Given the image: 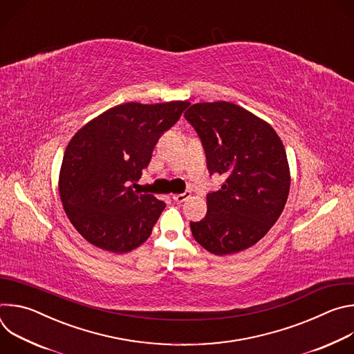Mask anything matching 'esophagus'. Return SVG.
I'll use <instances>...</instances> for the list:
<instances>
[{
  "label": "esophagus",
  "mask_w": 354,
  "mask_h": 354,
  "mask_svg": "<svg viewBox=\"0 0 354 354\" xmlns=\"http://www.w3.org/2000/svg\"><path fill=\"white\" fill-rule=\"evenodd\" d=\"M190 192H185V193H180V194H174L172 198L176 201V203H183L185 200H187L190 197Z\"/></svg>",
  "instance_id": "1"
}]
</instances>
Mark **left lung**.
Listing matches in <instances>:
<instances>
[{"label":"left lung","instance_id":"1","mask_svg":"<svg viewBox=\"0 0 354 354\" xmlns=\"http://www.w3.org/2000/svg\"><path fill=\"white\" fill-rule=\"evenodd\" d=\"M185 118L203 144L210 175L225 176L207 194L206 217L190 223L193 238L214 255L236 254L262 239L286 206L284 145L268 122L225 100L194 104Z\"/></svg>","mask_w":354,"mask_h":354}]
</instances>
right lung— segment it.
<instances>
[{
	"label": "right lung",
	"instance_id": "obj_1",
	"mask_svg": "<svg viewBox=\"0 0 354 354\" xmlns=\"http://www.w3.org/2000/svg\"><path fill=\"white\" fill-rule=\"evenodd\" d=\"M190 104L171 100L113 106L84 124L63 157L59 192L74 228L89 243L124 254L148 239L165 209L156 196L137 193L161 134Z\"/></svg>",
	"mask_w": 354,
	"mask_h": 354
}]
</instances>
